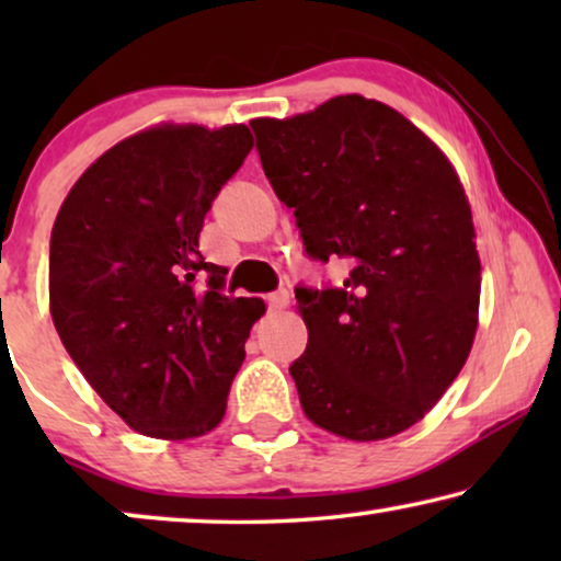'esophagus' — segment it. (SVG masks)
Wrapping results in <instances>:
<instances>
[{
    "instance_id": "1",
    "label": "esophagus",
    "mask_w": 561,
    "mask_h": 561,
    "mask_svg": "<svg viewBox=\"0 0 561 561\" xmlns=\"http://www.w3.org/2000/svg\"><path fill=\"white\" fill-rule=\"evenodd\" d=\"M288 304H290L288 290H275V294L267 296V309H271L273 313L288 309Z\"/></svg>"
}]
</instances>
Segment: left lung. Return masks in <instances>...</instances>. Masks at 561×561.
I'll return each mask as SVG.
<instances>
[{
	"label": "left lung",
	"mask_w": 561,
	"mask_h": 561,
	"mask_svg": "<svg viewBox=\"0 0 561 561\" xmlns=\"http://www.w3.org/2000/svg\"><path fill=\"white\" fill-rule=\"evenodd\" d=\"M250 127L306 252L352 267L342 288H296L304 413L352 442L405 432L447 393L478 332L480 255L455 165L401 112L359 94Z\"/></svg>",
	"instance_id": "8db88e82"
}]
</instances>
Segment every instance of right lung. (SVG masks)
I'll return each instance as SVG.
<instances>
[{
	"mask_svg": "<svg viewBox=\"0 0 561 561\" xmlns=\"http://www.w3.org/2000/svg\"><path fill=\"white\" fill-rule=\"evenodd\" d=\"M250 129L163 125L99 156L50 232V317L89 386L129 428L181 442L225 419L263 298L221 296L204 217L252 150ZM198 270L210 273L195 288Z\"/></svg>",
	"mask_w": 561,
	"mask_h": 561,
	"instance_id": "right-lung-1",
	"label": "right lung"
}]
</instances>
